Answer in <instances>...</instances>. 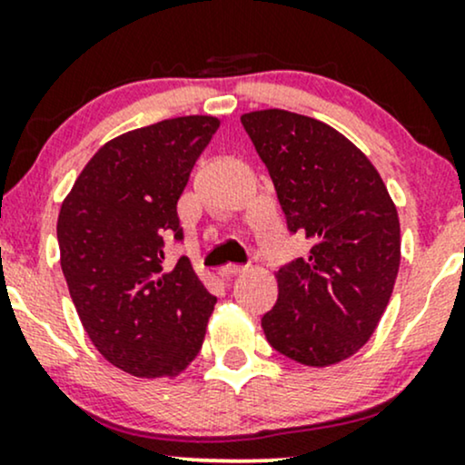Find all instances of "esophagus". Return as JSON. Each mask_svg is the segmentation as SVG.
Masks as SVG:
<instances>
[{"label": "esophagus", "instance_id": "obj_1", "mask_svg": "<svg viewBox=\"0 0 465 465\" xmlns=\"http://www.w3.org/2000/svg\"><path fill=\"white\" fill-rule=\"evenodd\" d=\"M247 269V266H242V264H225V266H221V271H218V273H221V277H233V275H240L242 273V271Z\"/></svg>", "mask_w": 465, "mask_h": 465}]
</instances>
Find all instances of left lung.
I'll use <instances>...</instances> for the list:
<instances>
[{
  "instance_id": "left-lung-1",
  "label": "left lung",
  "mask_w": 465,
  "mask_h": 465,
  "mask_svg": "<svg viewBox=\"0 0 465 465\" xmlns=\"http://www.w3.org/2000/svg\"><path fill=\"white\" fill-rule=\"evenodd\" d=\"M306 258L277 271L262 317L271 348L308 367L356 354L373 334L400 269V221L370 159L332 126L284 109L240 117Z\"/></svg>"
}]
</instances>
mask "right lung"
I'll use <instances>...</instances> for the list:
<instances>
[{
    "label": "right lung",
    "mask_w": 465,
    "mask_h": 465,
    "mask_svg": "<svg viewBox=\"0 0 465 465\" xmlns=\"http://www.w3.org/2000/svg\"><path fill=\"white\" fill-rule=\"evenodd\" d=\"M221 120L185 115L124 133L89 159L58 214L61 269L84 332L111 365L179 376L199 354L216 297L190 260L177 201Z\"/></svg>",
    "instance_id": "obj_1"
}]
</instances>
